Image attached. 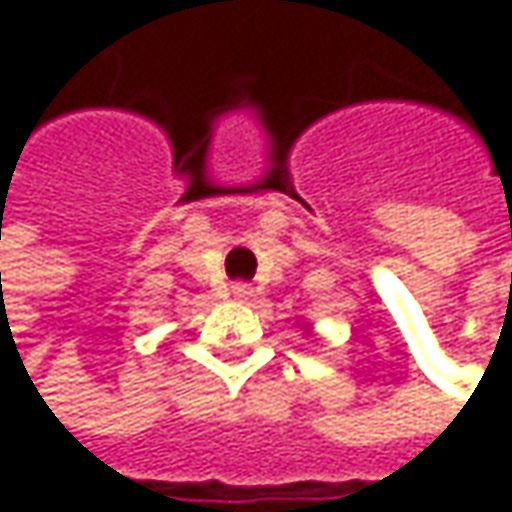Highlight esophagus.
<instances>
[{
    "mask_svg": "<svg viewBox=\"0 0 512 512\" xmlns=\"http://www.w3.org/2000/svg\"><path fill=\"white\" fill-rule=\"evenodd\" d=\"M231 290H234V296H237V299H252V293H255V290H252V284H246V281H237Z\"/></svg>",
    "mask_w": 512,
    "mask_h": 512,
    "instance_id": "1",
    "label": "esophagus"
}]
</instances>
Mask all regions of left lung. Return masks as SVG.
Instances as JSON below:
<instances>
[{
  "instance_id": "obj_1",
  "label": "left lung",
  "mask_w": 512,
  "mask_h": 512,
  "mask_svg": "<svg viewBox=\"0 0 512 512\" xmlns=\"http://www.w3.org/2000/svg\"><path fill=\"white\" fill-rule=\"evenodd\" d=\"M305 335H311V323H308V326H305Z\"/></svg>"
}]
</instances>
